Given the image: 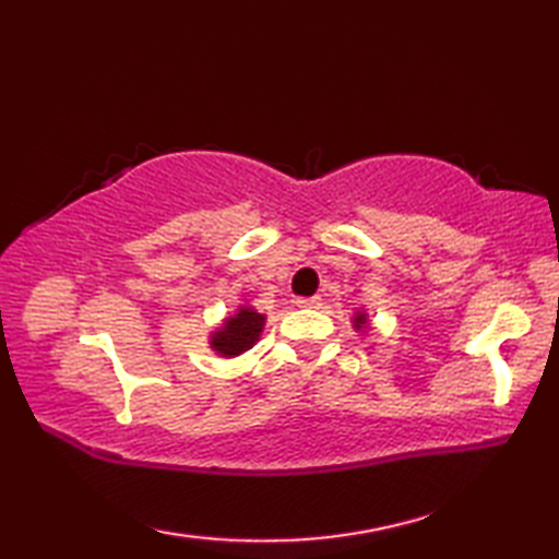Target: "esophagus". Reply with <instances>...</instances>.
Listing matches in <instances>:
<instances>
[{"label":"esophagus","instance_id":"obj_1","mask_svg":"<svg viewBox=\"0 0 559 559\" xmlns=\"http://www.w3.org/2000/svg\"><path fill=\"white\" fill-rule=\"evenodd\" d=\"M295 302H298V307H319L322 298H319V295H312V298H298Z\"/></svg>","mask_w":559,"mask_h":559}]
</instances>
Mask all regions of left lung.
Listing matches in <instances>:
<instances>
[{"label":"left lung","mask_w":559,"mask_h":559,"mask_svg":"<svg viewBox=\"0 0 559 559\" xmlns=\"http://www.w3.org/2000/svg\"><path fill=\"white\" fill-rule=\"evenodd\" d=\"M362 324H365V314H358V317H355V326H358V329H360Z\"/></svg>","instance_id":"left-lung-1"}]
</instances>
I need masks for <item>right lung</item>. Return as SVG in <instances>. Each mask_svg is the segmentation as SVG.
Returning <instances> with one entry per match:
<instances>
[{
    "instance_id": "1",
    "label": "right lung",
    "mask_w": 559,
    "mask_h": 559,
    "mask_svg": "<svg viewBox=\"0 0 559 559\" xmlns=\"http://www.w3.org/2000/svg\"><path fill=\"white\" fill-rule=\"evenodd\" d=\"M261 329H264V314L242 307L235 317L225 319V326L213 334L211 348L218 355H225V358H235V355H240L254 346Z\"/></svg>"
}]
</instances>
